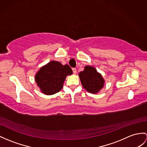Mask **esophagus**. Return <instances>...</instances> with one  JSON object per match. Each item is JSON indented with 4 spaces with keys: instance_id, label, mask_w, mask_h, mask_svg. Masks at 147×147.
Here are the masks:
<instances>
[{
    "instance_id": "obj_1",
    "label": "esophagus",
    "mask_w": 147,
    "mask_h": 147,
    "mask_svg": "<svg viewBox=\"0 0 147 147\" xmlns=\"http://www.w3.org/2000/svg\"><path fill=\"white\" fill-rule=\"evenodd\" d=\"M72 70H73V72H74V74H77V70H76V68H73V69H72Z\"/></svg>"
}]
</instances>
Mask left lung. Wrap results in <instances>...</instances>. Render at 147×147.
<instances>
[{
	"instance_id": "1",
	"label": "left lung",
	"mask_w": 147,
	"mask_h": 147,
	"mask_svg": "<svg viewBox=\"0 0 147 147\" xmlns=\"http://www.w3.org/2000/svg\"><path fill=\"white\" fill-rule=\"evenodd\" d=\"M78 76L83 87L91 94H97L104 86V78L94 66H85Z\"/></svg>"
}]
</instances>
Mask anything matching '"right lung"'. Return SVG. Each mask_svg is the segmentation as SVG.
Returning <instances> with one entry per match:
<instances>
[{"mask_svg": "<svg viewBox=\"0 0 147 147\" xmlns=\"http://www.w3.org/2000/svg\"><path fill=\"white\" fill-rule=\"evenodd\" d=\"M72 73L69 65L52 60L38 70L35 76V81L42 93L51 95L62 90L67 76Z\"/></svg>", "mask_w": 147, "mask_h": 147, "instance_id": "obj_1", "label": "right lung"}]
</instances>
